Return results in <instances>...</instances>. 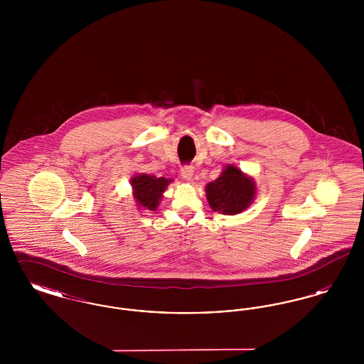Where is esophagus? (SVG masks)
<instances>
[{
    "label": "esophagus",
    "instance_id": "esophagus-1",
    "mask_svg": "<svg viewBox=\"0 0 364 364\" xmlns=\"http://www.w3.org/2000/svg\"><path fill=\"white\" fill-rule=\"evenodd\" d=\"M181 176H183V178L184 180H187V181H190L191 178H192V176H193V169H192V166H183L181 168Z\"/></svg>",
    "mask_w": 364,
    "mask_h": 364
}]
</instances>
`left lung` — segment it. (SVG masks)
<instances>
[{"label":"left lung","mask_w":364,"mask_h":364,"mask_svg":"<svg viewBox=\"0 0 364 364\" xmlns=\"http://www.w3.org/2000/svg\"><path fill=\"white\" fill-rule=\"evenodd\" d=\"M255 193V181L233 165H228L218 178L206 186L210 208L225 215H235L250 208Z\"/></svg>","instance_id":"left-lung-1"}]
</instances>
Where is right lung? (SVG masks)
Instances as JSON below:
<instances>
[{
  "instance_id": "right-lung-1",
  "label": "right lung",
  "mask_w": 364,
  "mask_h": 364,
  "mask_svg": "<svg viewBox=\"0 0 364 364\" xmlns=\"http://www.w3.org/2000/svg\"><path fill=\"white\" fill-rule=\"evenodd\" d=\"M172 180L165 177H156L150 174H135L131 178V186L134 190V198L141 210L154 211L159 205L162 192L166 190Z\"/></svg>"
}]
</instances>
